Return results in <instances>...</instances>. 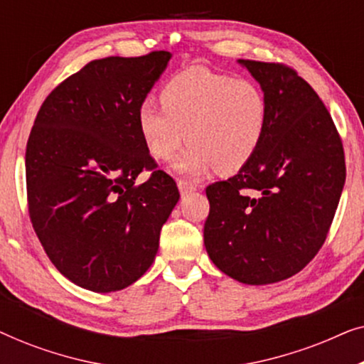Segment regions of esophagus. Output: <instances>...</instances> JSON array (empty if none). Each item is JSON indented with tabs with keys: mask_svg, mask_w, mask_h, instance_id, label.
Masks as SVG:
<instances>
[{
	"mask_svg": "<svg viewBox=\"0 0 364 364\" xmlns=\"http://www.w3.org/2000/svg\"><path fill=\"white\" fill-rule=\"evenodd\" d=\"M177 187H178V191H181L182 196H187V193H191V192H196V191H197V186H196V183H191V182L183 181V178H181V181L177 182Z\"/></svg>",
	"mask_w": 364,
	"mask_h": 364,
	"instance_id": "1",
	"label": "esophagus"
}]
</instances>
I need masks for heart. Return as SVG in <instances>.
Listing matches in <instances>:
<instances>
[{
    "instance_id": "1",
    "label": "heart",
    "mask_w": 364,
    "mask_h": 364,
    "mask_svg": "<svg viewBox=\"0 0 364 364\" xmlns=\"http://www.w3.org/2000/svg\"><path fill=\"white\" fill-rule=\"evenodd\" d=\"M162 106L146 101L137 109V129L151 156L171 159L183 139L188 146L171 167L200 177L215 167L235 172L255 156L265 137L268 101L248 79L193 66L173 76L161 92Z\"/></svg>"
}]
</instances>
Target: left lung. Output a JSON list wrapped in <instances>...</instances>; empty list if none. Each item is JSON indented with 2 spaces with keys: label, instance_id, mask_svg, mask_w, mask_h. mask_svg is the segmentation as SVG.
I'll use <instances>...</instances> for the list:
<instances>
[{
  "label": "left lung",
  "instance_id": "8db88e82",
  "mask_svg": "<svg viewBox=\"0 0 364 364\" xmlns=\"http://www.w3.org/2000/svg\"><path fill=\"white\" fill-rule=\"evenodd\" d=\"M268 101L265 137L250 162L207 187L203 243L218 270L268 285L303 270L320 250L346 178L345 154L325 104L275 63L238 59Z\"/></svg>",
  "mask_w": 364,
  "mask_h": 364
}]
</instances>
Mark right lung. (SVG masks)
<instances>
[{"mask_svg": "<svg viewBox=\"0 0 364 364\" xmlns=\"http://www.w3.org/2000/svg\"><path fill=\"white\" fill-rule=\"evenodd\" d=\"M171 58L154 51L91 61L49 94L29 134L33 228L61 275L86 290L109 293L137 282L181 198L137 129V109ZM144 168L153 176L136 186Z\"/></svg>", "mask_w": 364, "mask_h": 364, "instance_id": "add662e5", "label": "right lung"}]
</instances>
